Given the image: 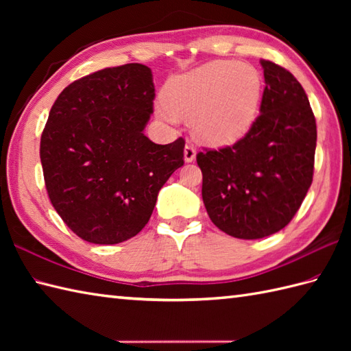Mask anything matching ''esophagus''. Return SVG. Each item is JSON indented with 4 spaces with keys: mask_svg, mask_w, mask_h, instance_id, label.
Here are the masks:
<instances>
[{
    "mask_svg": "<svg viewBox=\"0 0 351 351\" xmlns=\"http://www.w3.org/2000/svg\"><path fill=\"white\" fill-rule=\"evenodd\" d=\"M196 158V147L193 145H185L184 147V160L185 162H191Z\"/></svg>",
    "mask_w": 351,
    "mask_h": 351,
    "instance_id": "esophagus-1",
    "label": "esophagus"
}]
</instances>
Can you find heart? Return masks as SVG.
I'll list each match as a JSON object with an SVG mask.
<instances>
[{"label": "heart", "mask_w": 351, "mask_h": 351, "mask_svg": "<svg viewBox=\"0 0 351 351\" xmlns=\"http://www.w3.org/2000/svg\"><path fill=\"white\" fill-rule=\"evenodd\" d=\"M263 96L256 69L238 62H213L164 87L158 114L164 121L191 119L199 140L226 146L245 136L255 122Z\"/></svg>", "instance_id": "heart-1"}]
</instances>
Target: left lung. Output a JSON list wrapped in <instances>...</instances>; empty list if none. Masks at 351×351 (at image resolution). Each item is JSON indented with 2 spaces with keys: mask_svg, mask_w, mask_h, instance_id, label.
<instances>
[{
  "mask_svg": "<svg viewBox=\"0 0 351 351\" xmlns=\"http://www.w3.org/2000/svg\"><path fill=\"white\" fill-rule=\"evenodd\" d=\"M265 88L259 116L234 146L199 152L202 199L223 232L258 240L293 220L312 184L317 123L294 75L261 60Z\"/></svg>",
  "mask_w": 351,
  "mask_h": 351,
  "instance_id": "8db88e82",
  "label": "left lung"
}]
</instances>
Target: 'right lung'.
<instances>
[{
	"label": "right lung",
	"instance_id": "right-lung-1",
	"mask_svg": "<svg viewBox=\"0 0 351 351\" xmlns=\"http://www.w3.org/2000/svg\"><path fill=\"white\" fill-rule=\"evenodd\" d=\"M152 71L130 63L73 81L58 95L40 138L45 185L73 234L93 244L130 240L146 226L158 191L184 166V138L156 145Z\"/></svg>",
	"mask_w": 351,
	"mask_h": 351
}]
</instances>
